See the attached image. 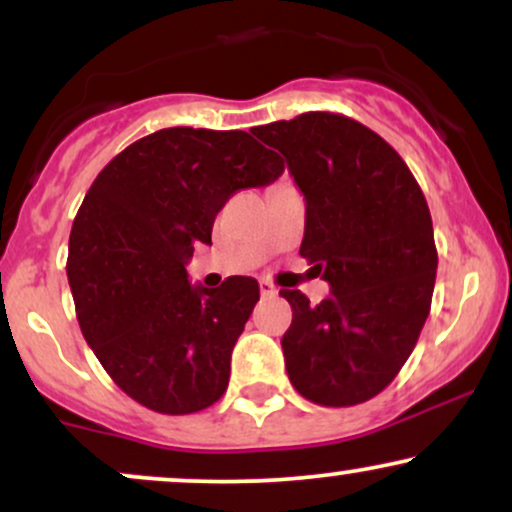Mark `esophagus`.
<instances>
[{
    "label": "esophagus",
    "mask_w": 512,
    "mask_h": 512,
    "mask_svg": "<svg viewBox=\"0 0 512 512\" xmlns=\"http://www.w3.org/2000/svg\"><path fill=\"white\" fill-rule=\"evenodd\" d=\"M260 293L262 298H274L276 293H279V289H276L274 284H269V281H260Z\"/></svg>",
    "instance_id": "1"
}]
</instances>
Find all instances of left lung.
I'll list each match as a JSON object with an SVG mask.
<instances>
[{
    "instance_id": "left-lung-1",
    "label": "left lung",
    "mask_w": 512,
    "mask_h": 512,
    "mask_svg": "<svg viewBox=\"0 0 512 512\" xmlns=\"http://www.w3.org/2000/svg\"><path fill=\"white\" fill-rule=\"evenodd\" d=\"M252 134L289 163L305 197L301 255L332 291L320 305L281 291L293 310L281 339L291 385L322 407L366 402L395 380L431 310L438 252L424 192L351 117L303 113Z\"/></svg>"
}]
</instances>
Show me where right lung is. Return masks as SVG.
<instances>
[{
  "label": "right lung",
  "instance_id": "add662e5",
  "mask_svg": "<svg viewBox=\"0 0 512 512\" xmlns=\"http://www.w3.org/2000/svg\"><path fill=\"white\" fill-rule=\"evenodd\" d=\"M281 173L279 154L248 132L170 127L129 144L86 192L67 257L76 317L115 385L146 409L195 414L226 392L260 286H192L185 264L211 245L228 197Z\"/></svg>",
  "mask_w": 512,
  "mask_h": 512
}]
</instances>
